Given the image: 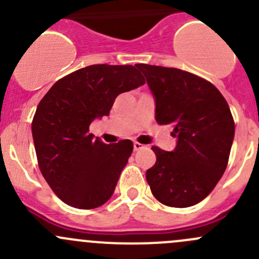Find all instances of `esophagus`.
<instances>
[{
	"instance_id": "34e87169",
	"label": "esophagus",
	"mask_w": 259,
	"mask_h": 259,
	"mask_svg": "<svg viewBox=\"0 0 259 259\" xmlns=\"http://www.w3.org/2000/svg\"><path fill=\"white\" fill-rule=\"evenodd\" d=\"M143 148H144V145L140 144V143H137V142L134 143V150H135V151L140 150V149H143Z\"/></svg>"
}]
</instances>
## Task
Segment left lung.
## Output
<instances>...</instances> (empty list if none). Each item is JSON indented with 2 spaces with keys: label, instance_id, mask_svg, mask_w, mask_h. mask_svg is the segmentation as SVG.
I'll return each instance as SVG.
<instances>
[{
  "label": "left lung",
  "instance_id": "obj_1",
  "mask_svg": "<svg viewBox=\"0 0 259 259\" xmlns=\"http://www.w3.org/2000/svg\"><path fill=\"white\" fill-rule=\"evenodd\" d=\"M155 100V120L171 125L174 150L151 146L156 161L146 182L163 204L187 208L202 202L227 168L234 139L231 109L209 81L174 67L138 64Z\"/></svg>",
  "mask_w": 259,
  "mask_h": 259
}]
</instances>
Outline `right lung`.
Returning a JSON list of instances; mask_svg holds the SVG:
<instances>
[{"instance_id":"1","label":"right lung","mask_w":259,"mask_h":259,"mask_svg":"<svg viewBox=\"0 0 259 259\" xmlns=\"http://www.w3.org/2000/svg\"><path fill=\"white\" fill-rule=\"evenodd\" d=\"M144 83L132 65H91L56 81L40 101L31 126L38 166L70 207L93 209L113 195L133 142L108 145L89 126L108 116L119 94Z\"/></svg>"}]
</instances>
